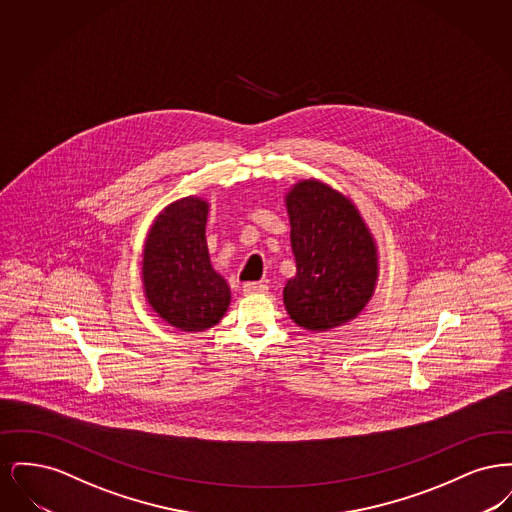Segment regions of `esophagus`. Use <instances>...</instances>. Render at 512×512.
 Listing matches in <instances>:
<instances>
[{
    "mask_svg": "<svg viewBox=\"0 0 512 512\" xmlns=\"http://www.w3.org/2000/svg\"><path fill=\"white\" fill-rule=\"evenodd\" d=\"M242 292L245 295H251V293H267L268 286L265 282H245L242 286Z\"/></svg>",
    "mask_w": 512,
    "mask_h": 512,
    "instance_id": "esophagus-1",
    "label": "esophagus"
}]
</instances>
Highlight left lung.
<instances>
[{"label":"left lung","mask_w":512,"mask_h":512,"mask_svg":"<svg viewBox=\"0 0 512 512\" xmlns=\"http://www.w3.org/2000/svg\"><path fill=\"white\" fill-rule=\"evenodd\" d=\"M297 272L284 288L295 324L328 330L365 309L378 278L376 245L357 207L318 180H301L286 195Z\"/></svg>","instance_id":"obj_1"}]
</instances>
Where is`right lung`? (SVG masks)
<instances>
[{
  "instance_id": "obj_1",
  "label": "right lung",
  "mask_w": 512,
  "mask_h": 512,
  "mask_svg": "<svg viewBox=\"0 0 512 512\" xmlns=\"http://www.w3.org/2000/svg\"><path fill=\"white\" fill-rule=\"evenodd\" d=\"M207 213L199 197L174 201L155 219L144 245L147 303L184 332L215 326L230 305V288L209 261Z\"/></svg>"
}]
</instances>
